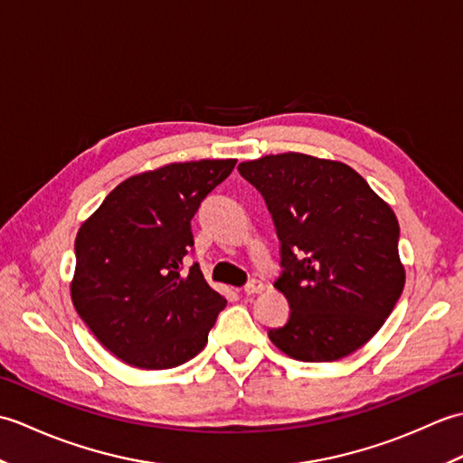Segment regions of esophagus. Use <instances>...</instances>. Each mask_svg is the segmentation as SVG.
Masks as SVG:
<instances>
[{
    "label": "esophagus",
    "instance_id": "1",
    "mask_svg": "<svg viewBox=\"0 0 463 463\" xmlns=\"http://www.w3.org/2000/svg\"><path fill=\"white\" fill-rule=\"evenodd\" d=\"M262 288H264L262 282L257 280V279H252V280L247 282V287H244V294H247V297H254V294H260Z\"/></svg>",
    "mask_w": 463,
    "mask_h": 463
}]
</instances>
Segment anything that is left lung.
<instances>
[{"instance_id":"obj_1","label":"left lung","mask_w":463,"mask_h":463,"mask_svg":"<svg viewBox=\"0 0 463 463\" xmlns=\"http://www.w3.org/2000/svg\"><path fill=\"white\" fill-rule=\"evenodd\" d=\"M264 196L280 241L288 322L269 330L300 362H334L362 348L404 290L400 226L388 203L340 161L302 153L239 165Z\"/></svg>"}]
</instances>
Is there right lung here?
<instances>
[{"instance_id":"1","label":"right lung","mask_w":463,"mask_h":463,"mask_svg":"<svg viewBox=\"0 0 463 463\" xmlns=\"http://www.w3.org/2000/svg\"><path fill=\"white\" fill-rule=\"evenodd\" d=\"M237 159L171 163L117 184L75 239L71 300L113 356L141 370L181 366L199 354L224 297L206 284L191 219Z\"/></svg>"}]
</instances>
